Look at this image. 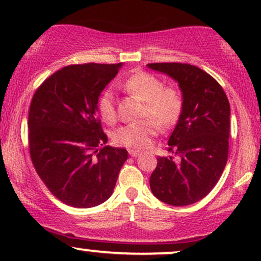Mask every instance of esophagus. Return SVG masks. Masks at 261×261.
<instances>
[{"mask_svg": "<svg viewBox=\"0 0 261 261\" xmlns=\"http://www.w3.org/2000/svg\"><path fill=\"white\" fill-rule=\"evenodd\" d=\"M128 154H130L131 157L136 158V157H139V155H140V152L136 151V149H128Z\"/></svg>", "mask_w": 261, "mask_h": 261, "instance_id": "1", "label": "esophagus"}]
</instances>
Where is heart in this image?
Here are the masks:
<instances>
[{"label": "heart", "mask_w": 261, "mask_h": 261, "mask_svg": "<svg viewBox=\"0 0 261 261\" xmlns=\"http://www.w3.org/2000/svg\"><path fill=\"white\" fill-rule=\"evenodd\" d=\"M122 89L139 98L143 103L141 119H149L136 124H127L116 128L113 140L116 145L133 149H145L151 146L157 134V127L173 126L182 112L181 93L174 87H164L163 82L154 74L139 71L122 82ZM97 110L100 118L108 124L116 119L114 95L110 91L100 93L97 100Z\"/></svg>", "instance_id": "1"}]
</instances>
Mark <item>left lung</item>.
<instances>
[{
  "label": "left lung",
  "mask_w": 261,
  "mask_h": 261,
  "mask_svg": "<svg viewBox=\"0 0 261 261\" xmlns=\"http://www.w3.org/2000/svg\"><path fill=\"white\" fill-rule=\"evenodd\" d=\"M179 83L182 112L168 140L173 155L158 157L149 178L152 194L172 206L200 201L214 189L228 158L230 108L220 83L196 66L148 64Z\"/></svg>",
  "instance_id": "8db88e82"
}]
</instances>
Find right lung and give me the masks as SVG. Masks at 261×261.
Segmentation results:
<instances>
[{
	"instance_id": "obj_1",
	"label": "right lung",
	"mask_w": 261,
	"mask_h": 261,
	"mask_svg": "<svg viewBox=\"0 0 261 261\" xmlns=\"http://www.w3.org/2000/svg\"><path fill=\"white\" fill-rule=\"evenodd\" d=\"M122 64L70 65L39 86L29 108L28 141L38 175L66 205L88 208L112 196L127 160L106 146L97 100Z\"/></svg>"
}]
</instances>
